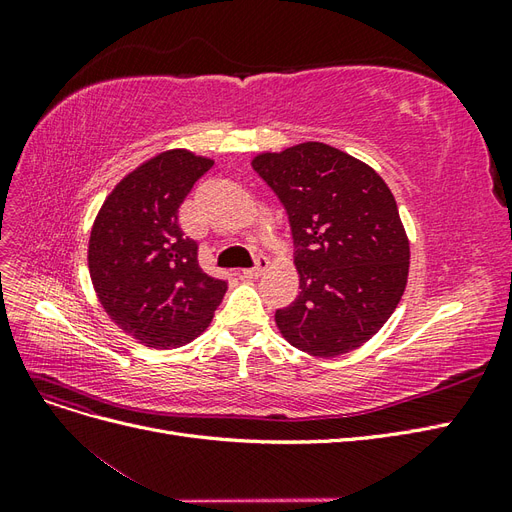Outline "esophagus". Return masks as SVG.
<instances>
[{"instance_id": "34e87169", "label": "esophagus", "mask_w": 512, "mask_h": 512, "mask_svg": "<svg viewBox=\"0 0 512 512\" xmlns=\"http://www.w3.org/2000/svg\"><path fill=\"white\" fill-rule=\"evenodd\" d=\"M267 267H269V260L265 256H256V265L252 269H245L243 277H247V280H256V277L265 273Z\"/></svg>"}]
</instances>
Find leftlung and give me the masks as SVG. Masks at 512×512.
<instances>
[{
  "label": "left lung",
  "mask_w": 512,
  "mask_h": 512,
  "mask_svg": "<svg viewBox=\"0 0 512 512\" xmlns=\"http://www.w3.org/2000/svg\"><path fill=\"white\" fill-rule=\"evenodd\" d=\"M252 168L288 213L299 294L277 309L286 342L320 359L346 354L391 318L408 284L410 241L389 185L324 143L258 153Z\"/></svg>",
  "instance_id": "1"
}]
</instances>
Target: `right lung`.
Returning a JSON list of instances; mask_svg holds the SVG:
<instances>
[{
	"label": "right lung",
	"mask_w": 512,
	"mask_h": 512,
	"mask_svg": "<svg viewBox=\"0 0 512 512\" xmlns=\"http://www.w3.org/2000/svg\"><path fill=\"white\" fill-rule=\"evenodd\" d=\"M213 160L170 149L106 196L89 237V275L104 312L138 342L168 350L203 333L228 284L198 265L179 207Z\"/></svg>",
	"instance_id": "right-lung-1"
}]
</instances>
